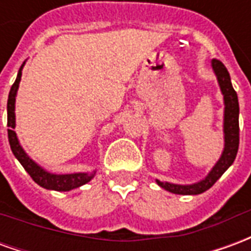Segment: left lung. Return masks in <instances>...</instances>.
<instances>
[{"instance_id":"left-lung-1","label":"left lung","mask_w":251,"mask_h":251,"mask_svg":"<svg viewBox=\"0 0 251 251\" xmlns=\"http://www.w3.org/2000/svg\"><path fill=\"white\" fill-rule=\"evenodd\" d=\"M212 68L216 74L218 82L221 86L222 94L225 97V151L222 153V157L215 164V167L211 169V172L204 180L200 183L192 185H177L171 183H163L157 180V184L167 189L172 194L177 195H198L204 192L212 185L215 184L216 180L225 174L227 168L234 163L237 157L238 147H239V103H238L237 91L234 90L230 79V74L227 71L225 64L212 59Z\"/></svg>"}]
</instances>
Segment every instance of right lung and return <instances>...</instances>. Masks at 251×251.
<instances>
[{
    "mask_svg": "<svg viewBox=\"0 0 251 251\" xmlns=\"http://www.w3.org/2000/svg\"><path fill=\"white\" fill-rule=\"evenodd\" d=\"M24 67H20L19 74H17V79L13 83V86L9 91L8 98V138L9 144H10V149L16 156V158L19 160L21 165L24 167V169L29 174V176L33 179L35 183L47 189H55V191H70V189L77 188L80 185L86 184L90 180L93 179V174H71V175H53L50 172H46L44 169L40 168L35 161H32L28 154L24 152V149L20 145L16 131H14V126H16V118H14V102H16V94L19 90V83L21 80V70Z\"/></svg>",
    "mask_w": 251,
    "mask_h": 251,
    "instance_id": "obj_1",
    "label": "right lung"
}]
</instances>
